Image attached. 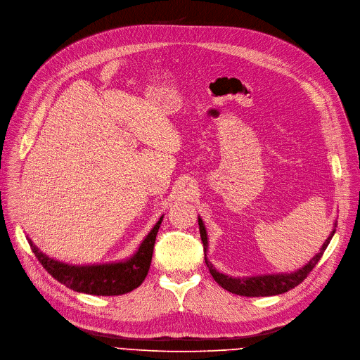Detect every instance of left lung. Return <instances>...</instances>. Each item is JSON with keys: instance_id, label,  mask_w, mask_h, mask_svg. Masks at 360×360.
Listing matches in <instances>:
<instances>
[{"instance_id": "8db88e82", "label": "left lung", "mask_w": 360, "mask_h": 360, "mask_svg": "<svg viewBox=\"0 0 360 360\" xmlns=\"http://www.w3.org/2000/svg\"><path fill=\"white\" fill-rule=\"evenodd\" d=\"M198 224H200V234H201V240L204 244V254H205V263L207 267L210 269L211 276L214 277V280L226 291L238 294V296H247V297H267V296H276V294H283L291 288H294L296 285H299L309 274L310 271L316 267V264L319 263V259L321 258L324 250L328 248L330 240L333 238L335 233H336V222H335V228L333 231L330 233V236L328 237V240L324 241V244L321 245L320 251L309 261V263L296 270L292 273H283V274H264V276H252V277H230L226 274H222L219 271L215 270V267L211 264V261L207 258V252H208V237H207V230L205 225L202 222V219L198 217Z\"/></svg>"}]
</instances>
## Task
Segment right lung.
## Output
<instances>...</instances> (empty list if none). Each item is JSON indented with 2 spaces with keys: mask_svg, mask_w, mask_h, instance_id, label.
<instances>
[{
  "mask_svg": "<svg viewBox=\"0 0 360 360\" xmlns=\"http://www.w3.org/2000/svg\"><path fill=\"white\" fill-rule=\"evenodd\" d=\"M162 218L163 217H160L155 224L138 251L129 259L120 261V263L99 266H72L60 263V261L43 254L30 238L27 240L41 266L58 283L75 291L94 294V296H119V294L135 290L143 283L150 267L153 245Z\"/></svg>",
  "mask_w": 360,
  "mask_h": 360,
  "instance_id": "right-lung-1",
  "label": "right lung"
}]
</instances>
